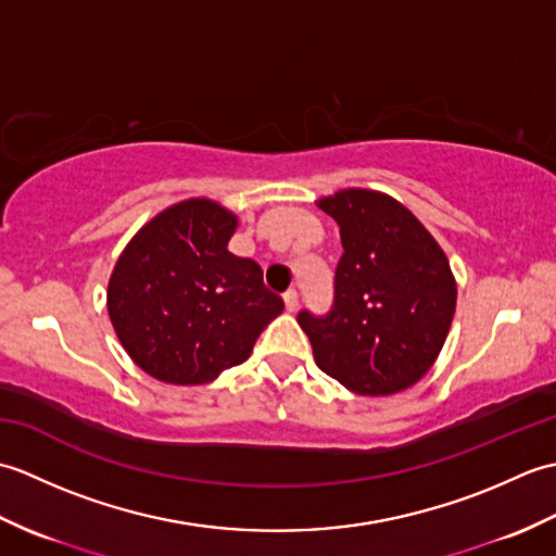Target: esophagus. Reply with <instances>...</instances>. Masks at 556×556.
<instances>
[{
    "instance_id": "34e87169",
    "label": "esophagus",
    "mask_w": 556,
    "mask_h": 556,
    "mask_svg": "<svg viewBox=\"0 0 556 556\" xmlns=\"http://www.w3.org/2000/svg\"><path fill=\"white\" fill-rule=\"evenodd\" d=\"M285 303H287V311L289 313H293L299 308V291L296 289H289L287 293H285Z\"/></svg>"
}]
</instances>
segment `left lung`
Returning <instances> with one entry per match:
<instances>
[{"instance_id":"8db88e82","label":"left lung","mask_w":556,"mask_h":556,"mask_svg":"<svg viewBox=\"0 0 556 556\" xmlns=\"http://www.w3.org/2000/svg\"><path fill=\"white\" fill-rule=\"evenodd\" d=\"M339 224L344 253L327 315L299 313L317 368L358 394L418 382L440 356L456 311L444 251L394 198L349 188L317 203Z\"/></svg>"}]
</instances>
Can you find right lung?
<instances>
[{
	"instance_id": "right-lung-1",
	"label": "right lung",
	"mask_w": 556,
	"mask_h": 556,
	"mask_svg": "<svg viewBox=\"0 0 556 556\" xmlns=\"http://www.w3.org/2000/svg\"><path fill=\"white\" fill-rule=\"evenodd\" d=\"M236 217L205 198L160 212L116 260L108 289L122 346L162 382L203 384L251 356L285 311L251 257L229 253Z\"/></svg>"
}]
</instances>
